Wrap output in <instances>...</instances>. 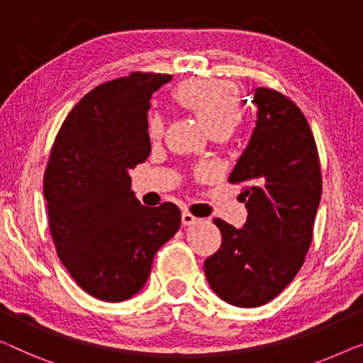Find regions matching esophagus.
<instances>
[{
	"mask_svg": "<svg viewBox=\"0 0 363 363\" xmlns=\"http://www.w3.org/2000/svg\"><path fill=\"white\" fill-rule=\"evenodd\" d=\"M181 220H182V225H184V226H191V225H196L197 221H199V218H196V216H194L192 213H189V212H182Z\"/></svg>",
	"mask_w": 363,
	"mask_h": 363,
	"instance_id": "esophagus-1",
	"label": "esophagus"
}]
</instances>
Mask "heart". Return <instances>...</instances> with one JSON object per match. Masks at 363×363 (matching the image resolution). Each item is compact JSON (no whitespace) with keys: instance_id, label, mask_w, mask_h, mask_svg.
<instances>
[{"instance_id":"b5f03b06","label":"heart","mask_w":363,"mask_h":363,"mask_svg":"<svg viewBox=\"0 0 363 363\" xmlns=\"http://www.w3.org/2000/svg\"><path fill=\"white\" fill-rule=\"evenodd\" d=\"M172 99L184 111L196 116L210 135L230 133L241 121L240 94L228 81L189 79L172 93ZM164 122L158 113L148 118V135L151 140L163 137Z\"/></svg>"}]
</instances>
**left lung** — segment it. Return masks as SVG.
<instances>
[{"label":"left lung","mask_w":363,"mask_h":363,"mask_svg":"<svg viewBox=\"0 0 363 363\" xmlns=\"http://www.w3.org/2000/svg\"><path fill=\"white\" fill-rule=\"evenodd\" d=\"M257 122L228 181L242 184V228L215 218L221 246L205 259L210 286L235 306L275 298L305 262L321 200L315 137L294 101L269 88L254 91Z\"/></svg>","instance_id":"8db88e82"}]
</instances>
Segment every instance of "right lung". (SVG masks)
<instances>
[{"instance_id":"1","label":"right lung","mask_w":363,"mask_h":363,"mask_svg":"<svg viewBox=\"0 0 363 363\" xmlns=\"http://www.w3.org/2000/svg\"><path fill=\"white\" fill-rule=\"evenodd\" d=\"M171 78L137 72L97 86L68 113L50 151L43 196L57 254L102 301L138 294L155 254L179 230L181 210L145 207L128 176L151 151V94Z\"/></svg>"}]
</instances>
